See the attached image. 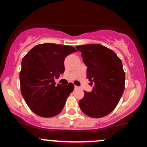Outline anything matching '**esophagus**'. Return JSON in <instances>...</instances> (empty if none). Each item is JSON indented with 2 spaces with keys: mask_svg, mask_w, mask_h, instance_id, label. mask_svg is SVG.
Wrapping results in <instances>:
<instances>
[{
  "mask_svg": "<svg viewBox=\"0 0 147 147\" xmlns=\"http://www.w3.org/2000/svg\"><path fill=\"white\" fill-rule=\"evenodd\" d=\"M79 87L77 86H75V89H78Z\"/></svg>",
  "mask_w": 147,
  "mask_h": 147,
  "instance_id": "34e87169",
  "label": "esophagus"
}]
</instances>
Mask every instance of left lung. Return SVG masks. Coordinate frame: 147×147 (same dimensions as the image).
I'll return each instance as SVG.
<instances>
[{
  "mask_svg": "<svg viewBox=\"0 0 147 147\" xmlns=\"http://www.w3.org/2000/svg\"><path fill=\"white\" fill-rule=\"evenodd\" d=\"M87 66V78L93 85L91 92L84 91L79 105L84 114L100 118L111 113L124 90L125 72L122 61L111 49L100 44L76 46Z\"/></svg>",
  "mask_w": 147,
  "mask_h": 147,
  "instance_id": "1",
  "label": "left lung"
}]
</instances>
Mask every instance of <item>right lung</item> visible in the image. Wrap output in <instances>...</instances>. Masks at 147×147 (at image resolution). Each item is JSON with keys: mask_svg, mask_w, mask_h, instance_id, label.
I'll return each mask as SVG.
<instances>
[{"mask_svg": "<svg viewBox=\"0 0 147 147\" xmlns=\"http://www.w3.org/2000/svg\"><path fill=\"white\" fill-rule=\"evenodd\" d=\"M77 50L72 46L43 43L27 53L21 62L19 73L21 91L23 99L32 111L43 117L59 114L73 91V84L56 85L65 70L64 60Z\"/></svg>", "mask_w": 147, "mask_h": 147, "instance_id": "obj_1", "label": "right lung"}]
</instances>
